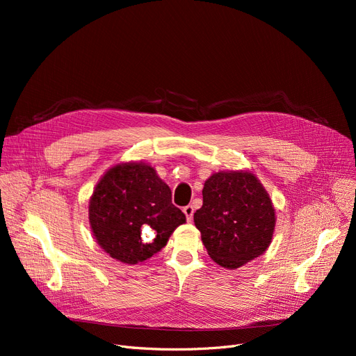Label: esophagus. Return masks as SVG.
<instances>
[{
    "instance_id": "34e87169",
    "label": "esophagus",
    "mask_w": 356,
    "mask_h": 356,
    "mask_svg": "<svg viewBox=\"0 0 356 356\" xmlns=\"http://www.w3.org/2000/svg\"><path fill=\"white\" fill-rule=\"evenodd\" d=\"M193 212H195V209H193L192 204H188V207L183 208V213L186 215V219H188V222H192V219H193Z\"/></svg>"
}]
</instances>
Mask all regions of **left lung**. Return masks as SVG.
Masks as SVG:
<instances>
[{"label":"left lung","instance_id":"left-lung-1","mask_svg":"<svg viewBox=\"0 0 356 356\" xmlns=\"http://www.w3.org/2000/svg\"><path fill=\"white\" fill-rule=\"evenodd\" d=\"M195 225L209 257L223 268H238L264 254L275 227L273 202L251 172H218L203 186Z\"/></svg>","mask_w":356,"mask_h":356}]
</instances>
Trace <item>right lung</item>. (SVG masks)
<instances>
[{"instance_id":"obj_1","label":"right lung","mask_w":356,"mask_h":356,"mask_svg":"<svg viewBox=\"0 0 356 356\" xmlns=\"http://www.w3.org/2000/svg\"><path fill=\"white\" fill-rule=\"evenodd\" d=\"M186 222L172 191L147 163H121L101 177L89 200V223L99 247L125 264H138L165 247Z\"/></svg>"}]
</instances>
